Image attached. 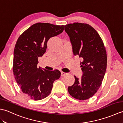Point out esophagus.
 <instances>
[{"instance_id": "obj_1", "label": "esophagus", "mask_w": 123, "mask_h": 123, "mask_svg": "<svg viewBox=\"0 0 123 123\" xmlns=\"http://www.w3.org/2000/svg\"><path fill=\"white\" fill-rule=\"evenodd\" d=\"M61 76L62 77H64L65 76V75H67L68 74L67 73H66V72H61Z\"/></svg>"}]
</instances>
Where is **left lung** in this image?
Masks as SVG:
<instances>
[{"label": "left lung", "mask_w": 123, "mask_h": 123, "mask_svg": "<svg viewBox=\"0 0 123 123\" xmlns=\"http://www.w3.org/2000/svg\"><path fill=\"white\" fill-rule=\"evenodd\" d=\"M74 55L82 58L81 79L74 75V85L68 88L73 97L84 100L96 93L101 85L107 68V54L103 40L88 24L74 23L64 26Z\"/></svg>", "instance_id": "obj_1"}]
</instances>
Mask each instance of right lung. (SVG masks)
<instances>
[{
    "label": "right lung",
    "instance_id": "add662e5",
    "mask_svg": "<svg viewBox=\"0 0 123 123\" xmlns=\"http://www.w3.org/2000/svg\"><path fill=\"white\" fill-rule=\"evenodd\" d=\"M64 25L38 23L31 26L18 38L14 51L13 72L21 90L28 98L39 100L51 93L54 81L61 72L38 68V57L45 53L50 38L62 33Z\"/></svg>",
    "mask_w": 123,
    "mask_h": 123
}]
</instances>
